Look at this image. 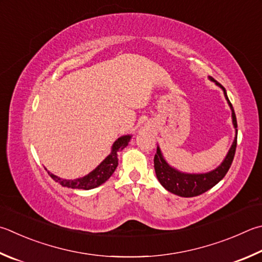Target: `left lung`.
<instances>
[{
    "label": "left lung",
    "instance_id": "obj_1",
    "mask_svg": "<svg viewBox=\"0 0 262 262\" xmlns=\"http://www.w3.org/2000/svg\"><path fill=\"white\" fill-rule=\"evenodd\" d=\"M211 81L215 83L217 87H220L223 90L225 97L228 102V105L230 106L231 110V119L232 125L235 128V139L230 146L229 151L226 156V158L222 160V163L217 166L215 169L211 170L207 173H184L181 170L174 168L170 166L166 159L164 158L163 152H161L159 145L157 146V154L155 155V170L157 179L160 182V184L167 190V191L172 192L174 194H178L181 197H194L199 196L207 190L213 188L214 185L217 184L220 181L225 178L228 170H229L232 160H234V156L236 152V145H237V120L236 115L232 107L229 98L227 96V92L222 84L219 83L216 80L210 78Z\"/></svg>",
    "mask_w": 262,
    "mask_h": 262
}]
</instances>
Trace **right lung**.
<instances>
[{"label": "right lung", "instance_id": "add662e5", "mask_svg": "<svg viewBox=\"0 0 262 262\" xmlns=\"http://www.w3.org/2000/svg\"><path fill=\"white\" fill-rule=\"evenodd\" d=\"M132 139V135H123L113 143L111 147V152L105 159H104L101 164H99L96 168L92 170L89 174L84 175L83 178L74 179V180H66L58 178L57 175L48 172L50 177L54 179L56 182H58L63 187L72 188V189H82V190H90L94 188H97L99 185L110 179L111 175L115 173V170L118 166V152L125 149V147L129 143Z\"/></svg>", "mask_w": 262, "mask_h": 262}]
</instances>
